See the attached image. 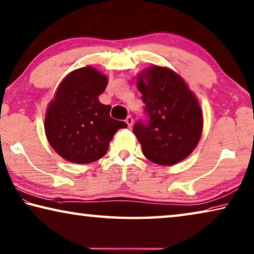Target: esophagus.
Wrapping results in <instances>:
<instances>
[{"label": "esophagus", "instance_id": "esophagus-1", "mask_svg": "<svg viewBox=\"0 0 254 254\" xmlns=\"http://www.w3.org/2000/svg\"><path fill=\"white\" fill-rule=\"evenodd\" d=\"M126 122H127V127H131L132 124H133V119H132L131 116H127V120H126Z\"/></svg>", "mask_w": 254, "mask_h": 254}]
</instances>
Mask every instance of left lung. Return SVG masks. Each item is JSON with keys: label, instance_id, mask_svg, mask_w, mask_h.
Returning a JSON list of instances; mask_svg holds the SVG:
<instances>
[{"label": "left lung", "instance_id": "obj_1", "mask_svg": "<svg viewBox=\"0 0 254 254\" xmlns=\"http://www.w3.org/2000/svg\"><path fill=\"white\" fill-rule=\"evenodd\" d=\"M147 120L134 124L133 133L150 162L170 166L182 162L198 144L202 111L179 74L154 65L138 78Z\"/></svg>", "mask_w": 254, "mask_h": 254}]
</instances>
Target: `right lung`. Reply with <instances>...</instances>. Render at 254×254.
Returning a JSON list of instances; mask_svg holds the SVG:
<instances>
[{
  "mask_svg": "<svg viewBox=\"0 0 254 254\" xmlns=\"http://www.w3.org/2000/svg\"><path fill=\"white\" fill-rule=\"evenodd\" d=\"M107 78L94 67H81L65 76L48 106L45 132L54 150L71 163L89 164L106 155L108 144L127 123L111 118L110 105L98 96Z\"/></svg>",
  "mask_w": 254,
  "mask_h": 254,
  "instance_id": "right-lung-1",
  "label": "right lung"
}]
</instances>
